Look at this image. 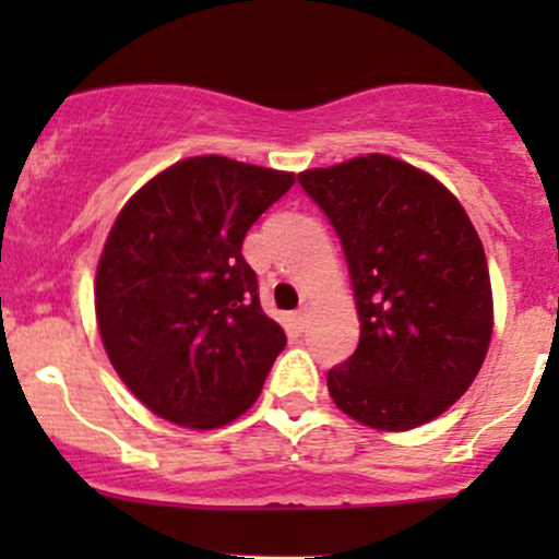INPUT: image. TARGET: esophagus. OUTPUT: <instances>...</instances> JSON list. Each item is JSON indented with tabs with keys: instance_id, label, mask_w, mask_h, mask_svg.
I'll return each instance as SVG.
<instances>
[{
	"instance_id": "34e87169",
	"label": "esophagus",
	"mask_w": 559,
	"mask_h": 559,
	"mask_svg": "<svg viewBox=\"0 0 559 559\" xmlns=\"http://www.w3.org/2000/svg\"><path fill=\"white\" fill-rule=\"evenodd\" d=\"M308 319H311V306H300V308H297L295 321L302 326V330H306V326H308Z\"/></svg>"
}]
</instances>
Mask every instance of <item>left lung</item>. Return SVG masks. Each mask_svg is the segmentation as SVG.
Wrapping results in <instances>:
<instances>
[{
    "mask_svg": "<svg viewBox=\"0 0 559 559\" xmlns=\"http://www.w3.org/2000/svg\"><path fill=\"white\" fill-rule=\"evenodd\" d=\"M341 238L359 346L326 373L343 414L403 432L473 384L492 337L487 257L456 197L384 154L297 175Z\"/></svg>",
    "mask_w": 559,
    "mask_h": 559,
    "instance_id": "1",
    "label": "left lung"
}]
</instances>
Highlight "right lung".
I'll return each instance as SVG.
<instances>
[{
    "instance_id": "add662e5",
    "label": "right lung",
    "mask_w": 559,
    "mask_h": 559,
    "mask_svg": "<svg viewBox=\"0 0 559 559\" xmlns=\"http://www.w3.org/2000/svg\"><path fill=\"white\" fill-rule=\"evenodd\" d=\"M292 173L191 156L123 205L97 267V324L121 381L156 416L194 430L238 419L286 335L243 259L251 224Z\"/></svg>"
}]
</instances>
